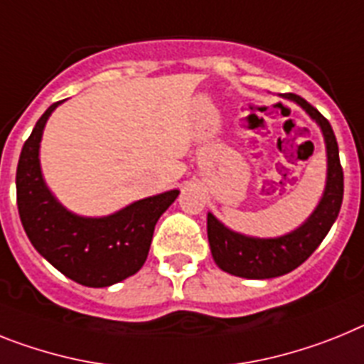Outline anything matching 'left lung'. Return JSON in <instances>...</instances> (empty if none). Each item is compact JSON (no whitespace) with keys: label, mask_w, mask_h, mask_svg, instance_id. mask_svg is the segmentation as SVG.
Listing matches in <instances>:
<instances>
[{"label":"left lung","mask_w":364,"mask_h":364,"mask_svg":"<svg viewBox=\"0 0 364 364\" xmlns=\"http://www.w3.org/2000/svg\"><path fill=\"white\" fill-rule=\"evenodd\" d=\"M282 97L296 102L321 127L326 144V158H328L324 193L311 215L302 225L279 237H252V235L239 234L223 225L213 213H208V241H210L213 262L220 271L239 278L269 279L294 271L322 243V239L333 226L343 204L344 176L338 160L337 139L330 121L300 95L284 93Z\"/></svg>","instance_id":"8db88e82"}]
</instances>
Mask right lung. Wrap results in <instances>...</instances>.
<instances>
[{
	"instance_id": "right-lung-1",
	"label": "right lung",
	"mask_w": 364,
	"mask_h": 364,
	"mask_svg": "<svg viewBox=\"0 0 364 364\" xmlns=\"http://www.w3.org/2000/svg\"><path fill=\"white\" fill-rule=\"evenodd\" d=\"M55 102L36 121L16 169L18 212L36 252L57 271L86 287H108L144 267L152 232L178 189L139 198L105 217L70 212L51 193L40 167V141Z\"/></svg>"
}]
</instances>
